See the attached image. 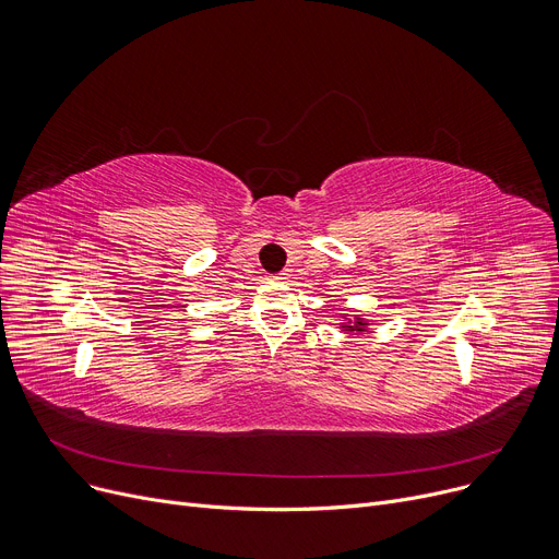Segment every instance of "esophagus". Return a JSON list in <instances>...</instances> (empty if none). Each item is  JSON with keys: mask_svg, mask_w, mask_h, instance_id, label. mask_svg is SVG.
<instances>
[{"mask_svg": "<svg viewBox=\"0 0 559 559\" xmlns=\"http://www.w3.org/2000/svg\"><path fill=\"white\" fill-rule=\"evenodd\" d=\"M287 278H289V274H287V272H281V274H276V276H274V281H278V283H285Z\"/></svg>", "mask_w": 559, "mask_h": 559, "instance_id": "esophagus-1", "label": "esophagus"}]
</instances>
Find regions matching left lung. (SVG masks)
Segmentation results:
<instances>
[{
  "label": "left lung",
  "instance_id": "1",
  "mask_svg": "<svg viewBox=\"0 0 559 559\" xmlns=\"http://www.w3.org/2000/svg\"><path fill=\"white\" fill-rule=\"evenodd\" d=\"M340 329H343L345 333H362V331H368V320H362V318L347 320V318H345V322L340 324Z\"/></svg>",
  "mask_w": 559,
  "mask_h": 559
}]
</instances>
